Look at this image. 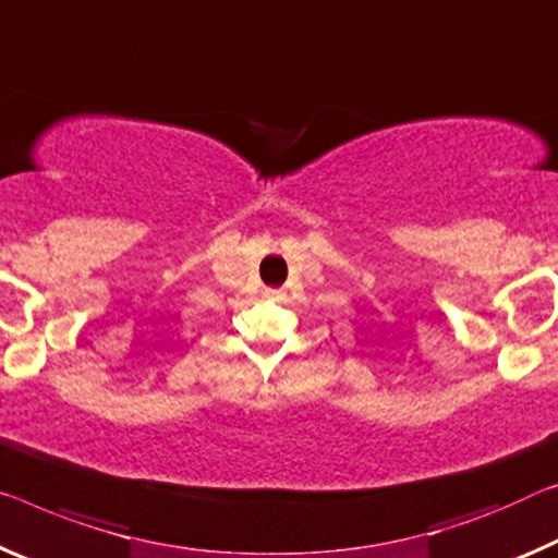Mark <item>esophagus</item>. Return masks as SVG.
<instances>
[{"label": "esophagus", "instance_id": "esophagus-1", "mask_svg": "<svg viewBox=\"0 0 558 558\" xmlns=\"http://www.w3.org/2000/svg\"><path fill=\"white\" fill-rule=\"evenodd\" d=\"M264 296L274 299V302H277V299L284 296V291H281V289H264Z\"/></svg>", "mask_w": 558, "mask_h": 558}]
</instances>
